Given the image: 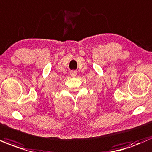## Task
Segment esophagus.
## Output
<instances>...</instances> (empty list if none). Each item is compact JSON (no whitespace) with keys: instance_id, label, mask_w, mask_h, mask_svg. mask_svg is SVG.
Segmentation results:
<instances>
[{"instance_id":"34e87169","label":"esophagus","mask_w":152,"mask_h":152,"mask_svg":"<svg viewBox=\"0 0 152 152\" xmlns=\"http://www.w3.org/2000/svg\"><path fill=\"white\" fill-rule=\"evenodd\" d=\"M70 74H71V76H72V77H75V76H76V75H77V72H76V71H71Z\"/></svg>"}]
</instances>
